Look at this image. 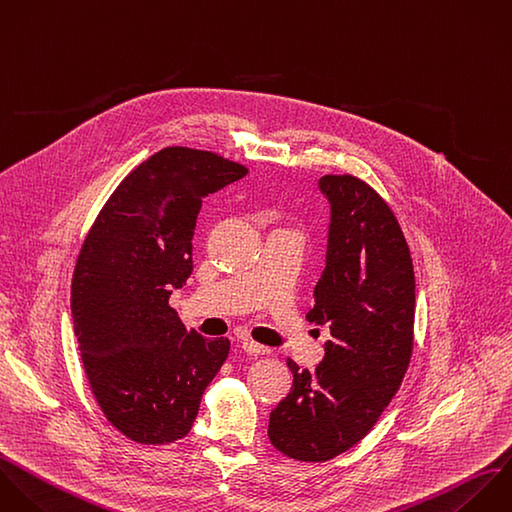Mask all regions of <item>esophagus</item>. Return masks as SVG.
<instances>
[{
    "instance_id": "obj_1",
    "label": "esophagus",
    "mask_w": 512,
    "mask_h": 512,
    "mask_svg": "<svg viewBox=\"0 0 512 512\" xmlns=\"http://www.w3.org/2000/svg\"><path fill=\"white\" fill-rule=\"evenodd\" d=\"M242 348H244V352L250 354V356H264V354H270V348H266V346L254 342V340H244V342H242Z\"/></svg>"
}]
</instances>
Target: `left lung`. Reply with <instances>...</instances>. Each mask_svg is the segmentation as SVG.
<instances>
[{"label": "left lung", "mask_w": 512, "mask_h": 512, "mask_svg": "<svg viewBox=\"0 0 512 512\" xmlns=\"http://www.w3.org/2000/svg\"><path fill=\"white\" fill-rule=\"evenodd\" d=\"M326 268L306 320L330 326L314 372L292 370V390L270 412L268 438L284 456L326 462L376 424L408 370L414 346V268L386 200L362 178L326 174Z\"/></svg>", "instance_id": "8db88e82"}]
</instances>
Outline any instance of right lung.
<instances>
[{
	"instance_id": "1",
	"label": "right lung",
	"mask_w": 512,
	"mask_h": 512,
	"mask_svg": "<svg viewBox=\"0 0 512 512\" xmlns=\"http://www.w3.org/2000/svg\"><path fill=\"white\" fill-rule=\"evenodd\" d=\"M248 174L216 152L168 146L134 168L94 220L72 278V316L90 390L138 444L184 438L230 352L170 306L192 274L202 200Z\"/></svg>"
}]
</instances>
